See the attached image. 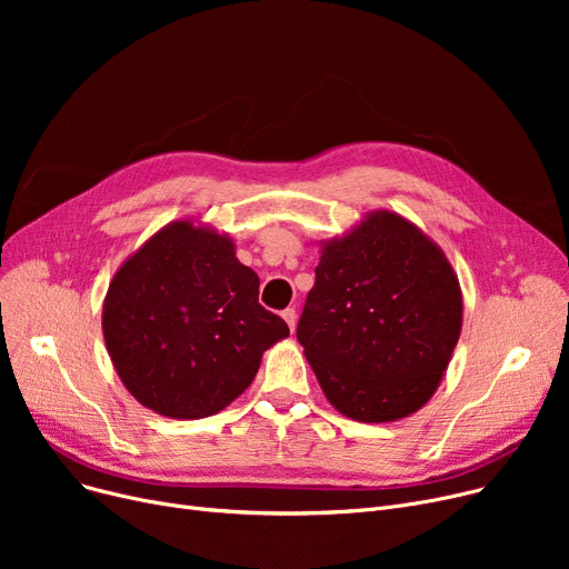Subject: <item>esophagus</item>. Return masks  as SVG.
<instances>
[{"label":"esophagus","mask_w":569,"mask_h":569,"mask_svg":"<svg viewBox=\"0 0 569 569\" xmlns=\"http://www.w3.org/2000/svg\"><path fill=\"white\" fill-rule=\"evenodd\" d=\"M281 316H283V320L288 322L290 332H295V327H297V313H295V309H286Z\"/></svg>","instance_id":"obj_1"}]
</instances>
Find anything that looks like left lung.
Listing matches in <instances>:
<instances>
[{"instance_id": "8db88e82", "label": "left lung", "mask_w": 569, "mask_h": 569, "mask_svg": "<svg viewBox=\"0 0 569 569\" xmlns=\"http://www.w3.org/2000/svg\"><path fill=\"white\" fill-rule=\"evenodd\" d=\"M461 322L463 295L445 251L412 221L376 209L320 242L297 341L327 401L380 425L436 395Z\"/></svg>"}]
</instances>
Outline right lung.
<instances>
[{"label":"right lung","instance_id":"right-lung-1","mask_svg":"<svg viewBox=\"0 0 569 569\" xmlns=\"http://www.w3.org/2000/svg\"><path fill=\"white\" fill-rule=\"evenodd\" d=\"M260 279L228 232L196 219L157 230L114 272L103 339L131 397L172 420L217 415L253 382L288 325L258 305Z\"/></svg>","mask_w":569,"mask_h":569}]
</instances>
